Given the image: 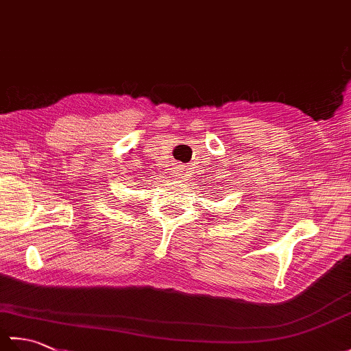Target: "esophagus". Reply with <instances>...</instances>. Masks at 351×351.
<instances>
[{"label":"esophagus","mask_w":351,"mask_h":351,"mask_svg":"<svg viewBox=\"0 0 351 351\" xmlns=\"http://www.w3.org/2000/svg\"><path fill=\"white\" fill-rule=\"evenodd\" d=\"M181 170H182V169L180 167V170H178V173H176V176H180V175H181Z\"/></svg>","instance_id":"1"}]
</instances>
